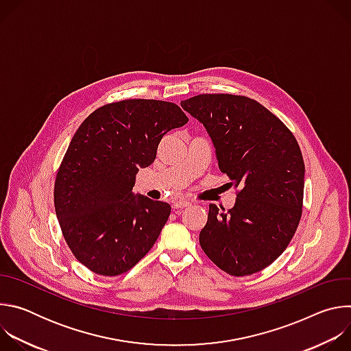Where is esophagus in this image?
Listing matches in <instances>:
<instances>
[{"instance_id":"esophagus-1","label":"esophagus","mask_w":351,"mask_h":351,"mask_svg":"<svg viewBox=\"0 0 351 351\" xmlns=\"http://www.w3.org/2000/svg\"><path fill=\"white\" fill-rule=\"evenodd\" d=\"M189 206H190V203H189V202H184V199H182V202H176V203H173V204H172V208H173V210H182V208L189 207Z\"/></svg>"}]
</instances>
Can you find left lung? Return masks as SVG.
<instances>
[{"label":"left lung","instance_id":"obj_1","mask_svg":"<svg viewBox=\"0 0 351 351\" xmlns=\"http://www.w3.org/2000/svg\"><path fill=\"white\" fill-rule=\"evenodd\" d=\"M180 106L204 125L221 172L239 189L228 213L210 204L199 244L226 274H256L285 252L302 218L306 169L298 143L253 98L199 94Z\"/></svg>","mask_w":351,"mask_h":351}]
</instances>
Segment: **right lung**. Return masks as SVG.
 Returning <instances> with one entry per match:
<instances>
[{
	"mask_svg": "<svg viewBox=\"0 0 351 351\" xmlns=\"http://www.w3.org/2000/svg\"><path fill=\"white\" fill-rule=\"evenodd\" d=\"M189 118L173 103L123 99L90 114L72 137L54 186V204L71 252L97 275L133 268L154 245L171 206L132 191L158 144Z\"/></svg>",
	"mask_w": 351,
	"mask_h": 351,
	"instance_id": "1",
	"label": "right lung"
}]
</instances>
